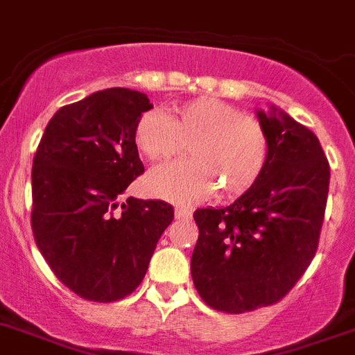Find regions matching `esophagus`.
<instances>
[{"instance_id": "34e87169", "label": "esophagus", "mask_w": 355, "mask_h": 355, "mask_svg": "<svg viewBox=\"0 0 355 355\" xmlns=\"http://www.w3.org/2000/svg\"><path fill=\"white\" fill-rule=\"evenodd\" d=\"M175 217L177 219H189L191 217V210L185 209V207H175Z\"/></svg>"}]
</instances>
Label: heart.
<instances>
[{
    "mask_svg": "<svg viewBox=\"0 0 355 355\" xmlns=\"http://www.w3.org/2000/svg\"><path fill=\"white\" fill-rule=\"evenodd\" d=\"M138 150L150 161H170L189 145L191 161L159 166L146 177V189L166 200L194 203L219 189L223 198L251 191L270 154L269 134L257 118L221 98L185 102L170 118L148 111L134 130Z\"/></svg>",
    "mask_w": 355,
    "mask_h": 355,
    "instance_id": "b5f03b06",
    "label": "heart"
}]
</instances>
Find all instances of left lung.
I'll use <instances>...</instances> for the list:
<instances>
[{"label": "left lung", "instance_id": "left-lung-1", "mask_svg": "<svg viewBox=\"0 0 355 355\" xmlns=\"http://www.w3.org/2000/svg\"><path fill=\"white\" fill-rule=\"evenodd\" d=\"M258 120L270 141L260 180L230 207L193 214L194 286L223 313L279 302L311 263L324 223L331 168L318 138L276 107Z\"/></svg>", "mask_w": 355, "mask_h": 355}]
</instances>
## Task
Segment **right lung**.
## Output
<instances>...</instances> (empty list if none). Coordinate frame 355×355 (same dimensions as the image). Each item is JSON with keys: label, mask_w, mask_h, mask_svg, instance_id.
Wrapping results in <instances>:
<instances>
[{"label": "right lung", "mask_w": 355, "mask_h": 355, "mask_svg": "<svg viewBox=\"0 0 355 355\" xmlns=\"http://www.w3.org/2000/svg\"><path fill=\"white\" fill-rule=\"evenodd\" d=\"M152 110L127 88L95 92L51 118L31 168V230L54 276L81 299L120 301L145 277L173 207L127 198L145 168L136 123Z\"/></svg>", "instance_id": "add662e5"}]
</instances>
